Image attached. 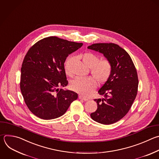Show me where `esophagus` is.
<instances>
[{"mask_svg": "<svg viewBox=\"0 0 159 159\" xmlns=\"http://www.w3.org/2000/svg\"><path fill=\"white\" fill-rule=\"evenodd\" d=\"M79 99L83 100H84V101H87V100H88V98H84V97H83L81 96V95H79Z\"/></svg>", "mask_w": 159, "mask_h": 159, "instance_id": "1", "label": "esophagus"}]
</instances>
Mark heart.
Listing matches in <instances>:
<instances>
[{"label":"heart","instance_id":"obj_1","mask_svg":"<svg viewBox=\"0 0 159 159\" xmlns=\"http://www.w3.org/2000/svg\"><path fill=\"white\" fill-rule=\"evenodd\" d=\"M80 57L84 64L90 68V73L94 78L77 77L71 82L70 87L74 91L87 97L97 87V81L99 84H103L109 80L112 74V66L108 59L100 60L99 56L92 52H85ZM74 60V57H70L66 62L65 70L67 74L70 73V66Z\"/></svg>","mask_w":159,"mask_h":159}]
</instances>
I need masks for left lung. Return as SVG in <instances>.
Masks as SVG:
<instances>
[{
    "label": "left lung",
    "mask_w": 159,
    "mask_h": 159,
    "mask_svg": "<svg viewBox=\"0 0 159 159\" xmlns=\"http://www.w3.org/2000/svg\"><path fill=\"white\" fill-rule=\"evenodd\" d=\"M87 48L102 53L112 66L110 78L98 92L105 98L94 99L97 109L90 117L104 125L114 124L128 113L136 97L139 84L137 70L128 53L117 44L98 43Z\"/></svg>",
    "instance_id": "left-lung-1"
}]
</instances>
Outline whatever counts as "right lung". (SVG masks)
I'll return each instance as SVG.
<instances>
[{
	"instance_id": "obj_1",
	"label": "right lung",
	"mask_w": 159,
	"mask_h": 159,
	"mask_svg": "<svg viewBox=\"0 0 159 159\" xmlns=\"http://www.w3.org/2000/svg\"><path fill=\"white\" fill-rule=\"evenodd\" d=\"M57 37H48L32 45L24 59L20 87L30 112L44 120L58 118L67 111L78 94L59 89L68 84L64 62L82 46Z\"/></svg>"
}]
</instances>
